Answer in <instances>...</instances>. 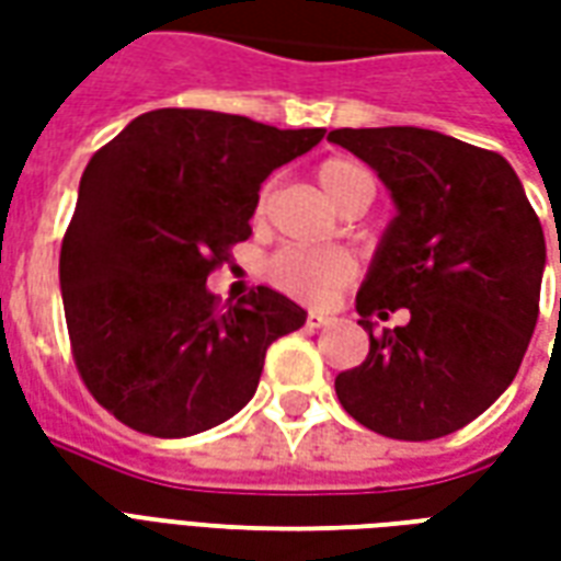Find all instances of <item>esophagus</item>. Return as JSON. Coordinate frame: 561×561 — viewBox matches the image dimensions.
Here are the masks:
<instances>
[{"label": "esophagus", "instance_id": "esophagus-1", "mask_svg": "<svg viewBox=\"0 0 561 561\" xmlns=\"http://www.w3.org/2000/svg\"><path fill=\"white\" fill-rule=\"evenodd\" d=\"M330 321H333V316H328V312H309V316H306V324H309V328H324V324H330Z\"/></svg>", "mask_w": 561, "mask_h": 561}]
</instances>
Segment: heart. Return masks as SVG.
<instances>
[{"label": "heart", "instance_id": "b5f03b06", "mask_svg": "<svg viewBox=\"0 0 561 561\" xmlns=\"http://www.w3.org/2000/svg\"><path fill=\"white\" fill-rule=\"evenodd\" d=\"M318 183L324 195L345 207L348 201L373 188V176L352 159H328L318 168ZM357 264L348 252L340 249H279L267 261V279L294 300L304 304H328L333 294L354 279Z\"/></svg>", "mask_w": 561, "mask_h": 561}]
</instances>
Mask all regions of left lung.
I'll return each instance as SVG.
<instances>
[{"instance_id": "left-lung-1", "label": "left lung", "mask_w": 561, "mask_h": 561, "mask_svg": "<svg viewBox=\"0 0 561 561\" xmlns=\"http://www.w3.org/2000/svg\"><path fill=\"white\" fill-rule=\"evenodd\" d=\"M328 140L366 161L397 207L357 291L369 354L336 376V397L388 438L457 433L505 393L529 348L541 221L499 152L414 126L336 128ZM393 308H409L410 324L376 337L371 318Z\"/></svg>"}]
</instances>
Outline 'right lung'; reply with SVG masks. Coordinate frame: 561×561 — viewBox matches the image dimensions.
I'll return each mask as SVG.
<instances>
[{
	"label": "right lung",
	"instance_id": "obj_1",
	"mask_svg": "<svg viewBox=\"0 0 561 561\" xmlns=\"http://www.w3.org/2000/svg\"><path fill=\"white\" fill-rule=\"evenodd\" d=\"M321 138L161 107L92 156L59 288L80 378L116 421L185 438L255 397L270 342L304 328L306 309L267 285L216 309L207 276L252 233L261 183Z\"/></svg>",
	"mask_w": 561,
	"mask_h": 561
}]
</instances>
